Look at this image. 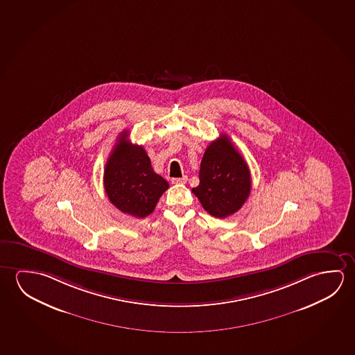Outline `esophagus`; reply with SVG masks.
I'll use <instances>...</instances> for the list:
<instances>
[{
	"instance_id": "34e87169",
	"label": "esophagus",
	"mask_w": 355,
	"mask_h": 355,
	"mask_svg": "<svg viewBox=\"0 0 355 355\" xmlns=\"http://www.w3.org/2000/svg\"><path fill=\"white\" fill-rule=\"evenodd\" d=\"M186 181H187V176H182V178H174V179H171V182L175 184V185L185 184Z\"/></svg>"
}]
</instances>
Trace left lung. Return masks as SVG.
Listing matches in <instances>:
<instances>
[{"label": "left lung", "instance_id": "left-lung-1", "mask_svg": "<svg viewBox=\"0 0 355 355\" xmlns=\"http://www.w3.org/2000/svg\"><path fill=\"white\" fill-rule=\"evenodd\" d=\"M198 178L200 184L192 192L214 217L225 218L236 214L250 193L249 168L225 135L207 146Z\"/></svg>", "mask_w": 355, "mask_h": 355}]
</instances>
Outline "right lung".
<instances>
[{"label": "right lung", "mask_w": 355, "mask_h": 355, "mask_svg": "<svg viewBox=\"0 0 355 355\" xmlns=\"http://www.w3.org/2000/svg\"><path fill=\"white\" fill-rule=\"evenodd\" d=\"M124 130L108 157L103 184L110 201L123 214L144 218L152 214L168 190V181L157 174L141 146L127 141Z\"/></svg>", "instance_id": "1"}]
</instances>
